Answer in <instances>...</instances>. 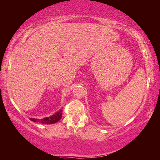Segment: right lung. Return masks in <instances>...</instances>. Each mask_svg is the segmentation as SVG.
<instances>
[{
  "instance_id": "1",
  "label": "right lung",
  "mask_w": 160,
  "mask_h": 160,
  "mask_svg": "<svg viewBox=\"0 0 160 160\" xmlns=\"http://www.w3.org/2000/svg\"><path fill=\"white\" fill-rule=\"evenodd\" d=\"M62 112L63 110L60 109L58 112H56L55 114L52 115L49 117H46L42 119H37V118H30L31 121H34V122H39L40 123H44V124H53L56 122H58V121H60V119L62 117Z\"/></svg>"
}]
</instances>
